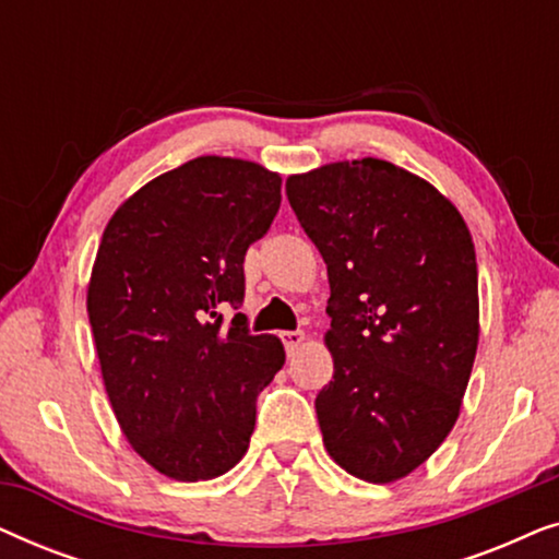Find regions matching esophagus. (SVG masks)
Here are the masks:
<instances>
[{"label": "esophagus", "mask_w": 559, "mask_h": 559, "mask_svg": "<svg viewBox=\"0 0 559 559\" xmlns=\"http://www.w3.org/2000/svg\"><path fill=\"white\" fill-rule=\"evenodd\" d=\"M282 343H285L287 356H295L297 348H300L305 343V333L302 331H285V333H282Z\"/></svg>", "instance_id": "obj_1"}]
</instances>
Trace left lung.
<instances>
[{"mask_svg": "<svg viewBox=\"0 0 559 559\" xmlns=\"http://www.w3.org/2000/svg\"><path fill=\"white\" fill-rule=\"evenodd\" d=\"M287 198L331 282L325 450L350 476L394 484L461 415L480 333L471 231L438 188L379 157L289 175Z\"/></svg>", "mask_w": 559, "mask_h": 559, "instance_id": "left-lung-1", "label": "left lung"}]
</instances>
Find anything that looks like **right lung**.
Listing matches in <instances>:
<instances>
[{
    "mask_svg": "<svg viewBox=\"0 0 559 559\" xmlns=\"http://www.w3.org/2000/svg\"><path fill=\"white\" fill-rule=\"evenodd\" d=\"M280 203V173L203 155L142 186L104 228L86 293L104 386L134 453L173 480L241 461L257 396L285 366L277 335L221 316L243 302V257Z\"/></svg>",
    "mask_w": 559,
    "mask_h": 559,
    "instance_id": "right-lung-1",
    "label": "right lung"
}]
</instances>
